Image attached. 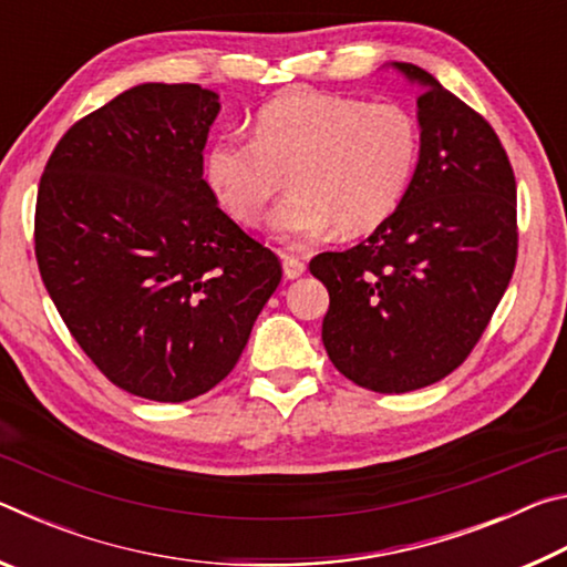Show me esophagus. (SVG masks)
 <instances>
[{"instance_id": "34e87169", "label": "esophagus", "mask_w": 567, "mask_h": 567, "mask_svg": "<svg viewBox=\"0 0 567 567\" xmlns=\"http://www.w3.org/2000/svg\"><path fill=\"white\" fill-rule=\"evenodd\" d=\"M305 260H300V257H295V255H285L282 257V270H285V277L287 280H297V277H300L302 272H305Z\"/></svg>"}]
</instances>
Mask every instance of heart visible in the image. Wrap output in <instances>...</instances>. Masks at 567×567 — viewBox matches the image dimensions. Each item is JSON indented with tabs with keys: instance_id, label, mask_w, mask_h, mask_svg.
I'll return each mask as SVG.
<instances>
[{
	"instance_id": "heart-1",
	"label": "heart",
	"mask_w": 567,
	"mask_h": 567,
	"mask_svg": "<svg viewBox=\"0 0 567 567\" xmlns=\"http://www.w3.org/2000/svg\"><path fill=\"white\" fill-rule=\"evenodd\" d=\"M417 162V127L395 104L320 92L272 100L255 114L252 140L223 134L205 152V177L237 223L252 225L270 199V233L290 245L338 227L364 235L395 213Z\"/></svg>"
}]
</instances>
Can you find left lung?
Listing matches in <instances>:
<instances>
[{"instance_id": "8db88e82", "label": "left lung", "mask_w": 567, "mask_h": 567, "mask_svg": "<svg viewBox=\"0 0 567 567\" xmlns=\"http://www.w3.org/2000/svg\"><path fill=\"white\" fill-rule=\"evenodd\" d=\"M420 84V157L400 205L364 243L322 252V342L354 385L420 390L450 375L485 332L515 270V175L495 130L433 74Z\"/></svg>"}]
</instances>
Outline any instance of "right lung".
I'll return each instance as SVG.
<instances>
[{
    "label": "right lung",
    "instance_id": "right-lung-1",
    "mask_svg": "<svg viewBox=\"0 0 567 567\" xmlns=\"http://www.w3.org/2000/svg\"><path fill=\"white\" fill-rule=\"evenodd\" d=\"M199 84L147 82L66 130L37 192L34 252L72 338L114 385L185 402L223 382L282 280L217 205Z\"/></svg>",
    "mask_w": 567,
    "mask_h": 567
}]
</instances>
